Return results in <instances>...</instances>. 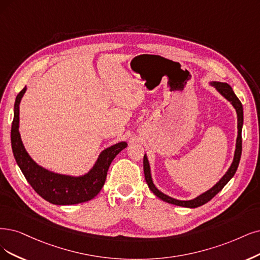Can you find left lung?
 Returning a JSON list of instances; mask_svg holds the SVG:
<instances>
[{"mask_svg": "<svg viewBox=\"0 0 260 260\" xmlns=\"http://www.w3.org/2000/svg\"><path fill=\"white\" fill-rule=\"evenodd\" d=\"M209 84L211 86H213V88L220 95H222L225 100H227L230 104H232L233 107L236 109V112H237L238 136H237V140H236V149H235L233 162L230 164L228 170L225 172V175L222 178H220L217 183L214 184L210 189L206 190L205 193L198 195L197 197H195L193 199L180 200V199H176L174 197H170V196L164 194L162 191H160L155 186L154 183H153L150 162H149L147 154H145V156H143V171H145V179L147 181L149 188L152 190V193L154 194L155 196H157L159 199H161L162 201H166V203L171 204V205H176V206H179V207L193 209V208H197V207H200V206L207 204L208 201H210L217 193H219V191L223 189V187L228 183V182L232 180V178L235 176L236 171L238 169L240 158H241V153H242V135H241V134H242V126H243V107H242V104H241V102L239 101V99L236 96L235 92L233 91L232 86H230L228 83L219 82V81H211V82H209Z\"/></svg>", "mask_w": 260, "mask_h": 260, "instance_id": "obj_1", "label": "left lung"}]
</instances>
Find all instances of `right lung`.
<instances>
[{"instance_id":"add662e5","label":"right lung","mask_w":260,"mask_h":260,"mask_svg":"<svg viewBox=\"0 0 260 260\" xmlns=\"http://www.w3.org/2000/svg\"><path fill=\"white\" fill-rule=\"evenodd\" d=\"M26 89V86H24L17 95L14 106L11 139L17 165L36 193L50 204L70 206L93 199L105 184L111 161L123 149L127 147V142L121 141L104 149L92 168L80 176L57 174L44 168L28 154L19 132V108Z\"/></svg>"}]
</instances>
